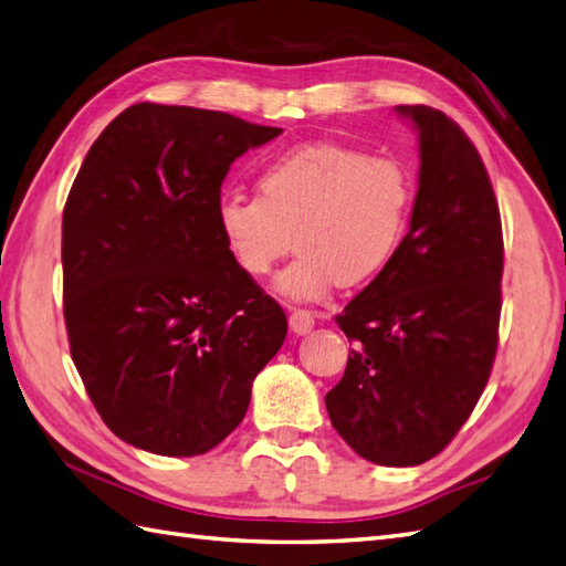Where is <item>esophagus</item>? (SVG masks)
I'll use <instances>...</instances> for the list:
<instances>
[{"mask_svg": "<svg viewBox=\"0 0 566 566\" xmlns=\"http://www.w3.org/2000/svg\"><path fill=\"white\" fill-rule=\"evenodd\" d=\"M291 328L293 334L305 336L314 328V314L310 310H293L291 312Z\"/></svg>", "mask_w": 566, "mask_h": 566, "instance_id": "esophagus-1", "label": "esophagus"}]
</instances>
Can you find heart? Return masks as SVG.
I'll use <instances>...</instances> for the list:
<instances>
[{
  "label": "heart",
  "mask_w": 566,
  "mask_h": 566,
  "mask_svg": "<svg viewBox=\"0 0 566 566\" xmlns=\"http://www.w3.org/2000/svg\"><path fill=\"white\" fill-rule=\"evenodd\" d=\"M416 199L406 165L340 144L287 150L259 175V197L232 191L216 220L230 256L247 275H266L293 247L275 291L314 302L331 287L360 285L391 264Z\"/></svg>",
  "instance_id": "1"
}]
</instances>
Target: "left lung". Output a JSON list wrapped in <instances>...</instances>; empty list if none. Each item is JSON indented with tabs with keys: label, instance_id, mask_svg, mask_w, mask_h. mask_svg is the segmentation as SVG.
<instances>
[{
	"label": "left lung",
	"instance_id": "8db88e82",
	"mask_svg": "<svg viewBox=\"0 0 566 566\" xmlns=\"http://www.w3.org/2000/svg\"><path fill=\"white\" fill-rule=\"evenodd\" d=\"M420 185L391 264L336 322L355 348L326 394L331 424L363 459L420 465L447 449L485 391L500 340L504 240L478 148L427 105Z\"/></svg>",
	"mask_w": 566,
	"mask_h": 566
}]
</instances>
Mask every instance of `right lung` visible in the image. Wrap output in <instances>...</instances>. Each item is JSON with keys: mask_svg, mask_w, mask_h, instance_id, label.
<instances>
[{"mask_svg": "<svg viewBox=\"0 0 566 566\" xmlns=\"http://www.w3.org/2000/svg\"><path fill=\"white\" fill-rule=\"evenodd\" d=\"M281 132L136 103L81 165L62 216L69 350L98 416L132 447H218L283 346L285 312L235 264L216 220L232 160Z\"/></svg>", "mask_w": 566, "mask_h": 566, "instance_id": "right-lung-1", "label": "right lung"}]
</instances>
